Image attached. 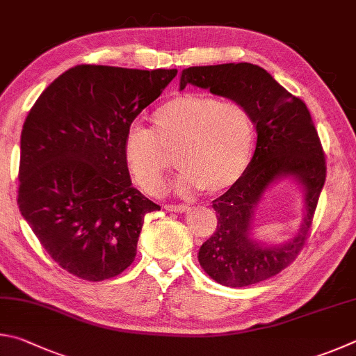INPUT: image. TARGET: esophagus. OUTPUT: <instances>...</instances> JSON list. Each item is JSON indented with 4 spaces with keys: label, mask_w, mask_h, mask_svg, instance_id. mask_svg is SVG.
I'll return each instance as SVG.
<instances>
[{
    "label": "esophagus",
    "mask_w": 356,
    "mask_h": 356,
    "mask_svg": "<svg viewBox=\"0 0 356 356\" xmlns=\"http://www.w3.org/2000/svg\"><path fill=\"white\" fill-rule=\"evenodd\" d=\"M164 208L168 211V213H177V214H183L189 211V207H186V204H165Z\"/></svg>",
    "instance_id": "esophagus-1"
}]
</instances>
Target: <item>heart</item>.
Masks as SVG:
<instances>
[{
	"label": "heart",
	"mask_w": 356,
	"mask_h": 356,
	"mask_svg": "<svg viewBox=\"0 0 356 356\" xmlns=\"http://www.w3.org/2000/svg\"><path fill=\"white\" fill-rule=\"evenodd\" d=\"M153 129L133 123L122 152L128 170L147 194L162 188L173 154L181 168L177 188L225 191L244 175L254 149V122L244 104L222 102L207 93H181L152 115Z\"/></svg>",
	"instance_id": "heart-1"
}]
</instances>
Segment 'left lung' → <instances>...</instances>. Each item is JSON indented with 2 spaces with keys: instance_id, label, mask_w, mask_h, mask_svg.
I'll use <instances>...</instances> for the list:
<instances>
[{
  "instance_id": "left-lung-1",
  "label": "left lung",
  "mask_w": 356,
  "mask_h": 356,
  "mask_svg": "<svg viewBox=\"0 0 356 356\" xmlns=\"http://www.w3.org/2000/svg\"><path fill=\"white\" fill-rule=\"evenodd\" d=\"M192 84L244 104L258 139L244 175L216 198L217 229L198 250L202 269L223 286L244 288L282 272L305 245L325 183V158L309 111L258 65L220 64L184 68L179 90ZM291 179L304 192V220L291 240L267 245L252 238V220L265 192Z\"/></svg>"
}]
</instances>
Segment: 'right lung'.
<instances>
[{
  "instance_id": "right-lung-1",
  "label": "right lung",
  "mask_w": 356,
  "mask_h": 356,
  "mask_svg": "<svg viewBox=\"0 0 356 356\" xmlns=\"http://www.w3.org/2000/svg\"><path fill=\"white\" fill-rule=\"evenodd\" d=\"M178 70L76 65L37 98L20 139L18 208L47 253L87 282L122 273L159 204L133 188L122 143Z\"/></svg>"
}]
</instances>
